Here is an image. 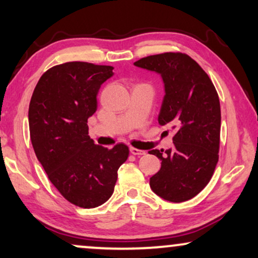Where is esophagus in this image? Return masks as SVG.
Wrapping results in <instances>:
<instances>
[{
    "label": "esophagus",
    "mask_w": 258,
    "mask_h": 258,
    "mask_svg": "<svg viewBox=\"0 0 258 258\" xmlns=\"http://www.w3.org/2000/svg\"><path fill=\"white\" fill-rule=\"evenodd\" d=\"M130 154L133 155H136V156H141V155H146V151L144 150H140V149H136V148H130Z\"/></svg>",
    "instance_id": "esophagus-1"
}]
</instances>
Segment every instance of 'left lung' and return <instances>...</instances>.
I'll return each mask as SVG.
<instances>
[{"label": "left lung", "mask_w": 258, "mask_h": 258, "mask_svg": "<svg viewBox=\"0 0 258 258\" xmlns=\"http://www.w3.org/2000/svg\"><path fill=\"white\" fill-rule=\"evenodd\" d=\"M134 64L162 76L165 95L158 123L175 129L171 149L149 151L162 161L160 170L150 177V188L169 202H184L202 191L218 162L217 91L199 63L182 52L147 56Z\"/></svg>", "instance_id": "obj_1"}]
</instances>
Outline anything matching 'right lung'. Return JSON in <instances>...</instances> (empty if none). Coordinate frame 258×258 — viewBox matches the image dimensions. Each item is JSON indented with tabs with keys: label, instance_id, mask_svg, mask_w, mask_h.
<instances>
[{
	"label": "right lung",
	"instance_id": "obj_1",
	"mask_svg": "<svg viewBox=\"0 0 258 258\" xmlns=\"http://www.w3.org/2000/svg\"><path fill=\"white\" fill-rule=\"evenodd\" d=\"M112 67L67 62L48 69L29 104V130L37 160L59 194L77 207L96 208L110 199L117 170L129 156L125 144L107 149L88 135L98 90Z\"/></svg>",
	"mask_w": 258,
	"mask_h": 258
}]
</instances>
